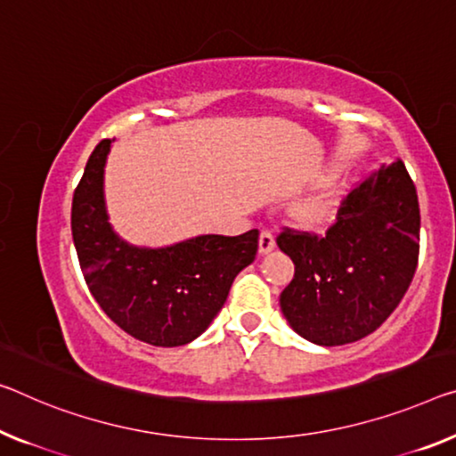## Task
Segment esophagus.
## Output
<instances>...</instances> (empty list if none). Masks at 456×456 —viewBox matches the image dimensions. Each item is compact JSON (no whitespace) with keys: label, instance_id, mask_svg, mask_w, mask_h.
I'll list each match as a JSON object with an SVG mask.
<instances>
[{"label":"esophagus","instance_id":"1","mask_svg":"<svg viewBox=\"0 0 456 456\" xmlns=\"http://www.w3.org/2000/svg\"><path fill=\"white\" fill-rule=\"evenodd\" d=\"M273 248H275V238H273L269 230H263L261 236H258V252H261V255H267Z\"/></svg>","mask_w":456,"mask_h":456}]
</instances>
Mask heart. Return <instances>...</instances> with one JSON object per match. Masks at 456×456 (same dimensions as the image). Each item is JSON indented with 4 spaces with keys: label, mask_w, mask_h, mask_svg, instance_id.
<instances>
[{
    "label": "heart",
    "mask_w": 456,
    "mask_h": 456,
    "mask_svg": "<svg viewBox=\"0 0 456 456\" xmlns=\"http://www.w3.org/2000/svg\"><path fill=\"white\" fill-rule=\"evenodd\" d=\"M296 216H297L299 222L310 224V226H316V224H322L328 218V204H326V201H320V200L305 201V204H301L297 208Z\"/></svg>",
    "instance_id": "obj_1"
}]
</instances>
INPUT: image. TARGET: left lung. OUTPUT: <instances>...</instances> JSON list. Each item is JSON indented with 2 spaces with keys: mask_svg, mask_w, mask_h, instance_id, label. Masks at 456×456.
Wrapping results in <instances>:
<instances>
[{
  "mask_svg": "<svg viewBox=\"0 0 456 456\" xmlns=\"http://www.w3.org/2000/svg\"><path fill=\"white\" fill-rule=\"evenodd\" d=\"M277 247L296 265L281 293L289 326L340 346L375 332L399 305L419 255V206L402 160L350 189L326 234L283 228Z\"/></svg>",
  "mask_w": 456,
  "mask_h": 456,
  "instance_id": "1",
  "label": "left lung"
}]
</instances>
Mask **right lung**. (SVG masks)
Returning <instances> with one entry per match:
<instances>
[{
	"label": "right lung",
	"mask_w": 456,
	"mask_h": 456,
	"mask_svg": "<svg viewBox=\"0 0 456 456\" xmlns=\"http://www.w3.org/2000/svg\"><path fill=\"white\" fill-rule=\"evenodd\" d=\"M111 140L95 146L73 193L71 230L91 296L124 332L152 346H183L212 324L234 277L255 261L258 230L206 234L167 248H138L111 230L103 167Z\"/></svg>",
	"instance_id": "right-lung-1"
}]
</instances>
